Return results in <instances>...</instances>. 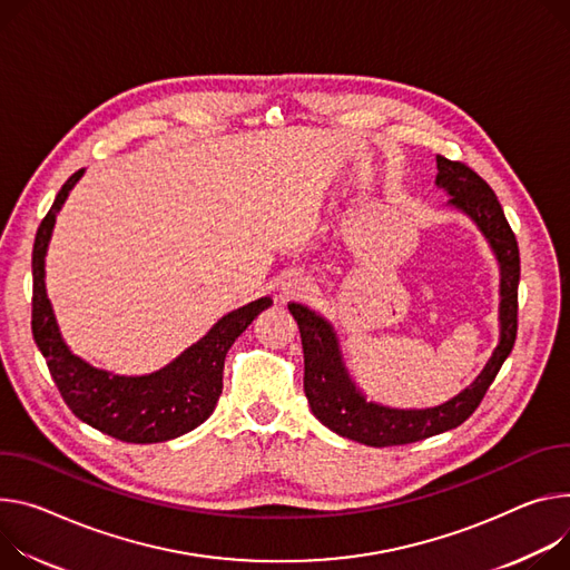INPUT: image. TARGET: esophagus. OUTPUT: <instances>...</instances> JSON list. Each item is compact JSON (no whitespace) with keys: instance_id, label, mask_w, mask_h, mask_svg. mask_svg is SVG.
<instances>
[{"instance_id":"obj_1","label":"esophagus","mask_w":570,"mask_h":570,"mask_svg":"<svg viewBox=\"0 0 570 570\" xmlns=\"http://www.w3.org/2000/svg\"><path fill=\"white\" fill-rule=\"evenodd\" d=\"M279 291H282L284 299H299V297H306L308 293L314 291V282L304 277L302 273H291V275L284 277Z\"/></svg>"}]
</instances>
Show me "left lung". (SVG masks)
I'll list each match as a JSON object with an SVG mask.
<instances>
[{"instance_id": "8db88e82", "label": "left lung", "mask_w": 570, "mask_h": 570, "mask_svg": "<svg viewBox=\"0 0 570 570\" xmlns=\"http://www.w3.org/2000/svg\"><path fill=\"white\" fill-rule=\"evenodd\" d=\"M436 170L434 184L450 197L445 206L475 223L500 266V338L473 384L448 402L425 409H400L368 400L345 368L341 343L332 323L316 308L297 302L288 304V312L299 327L304 352V393L314 416L338 436L373 448L404 445L459 428L482 402L513 347L515 327H519V321H515L521 279L519 243H515L495 193L478 173L463 164L436 157Z\"/></svg>"}]
</instances>
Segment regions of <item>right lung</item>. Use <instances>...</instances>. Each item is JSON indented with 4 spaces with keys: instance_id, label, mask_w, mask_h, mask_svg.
<instances>
[{
    "instance_id": "obj_1",
    "label": "right lung",
    "mask_w": 570,
    "mask_h": 570,
    "mask_svg": "<svg viewBox=\"0 0 570 570\" xmlns=\"http://www.w3.org/2000/svg\"><path fill=\"white\" fill-rule=\"evenodd\" d=\"M83 170L59 190L33 243L31 332L66 404L90 428L127 443H161L177 439L212 416L223 393L225 356L252 321L273 304L258 297L225 314L197 343L168 366L149 375H116L90 366L61 336L45 288V256L57 216Z\"/></svg>"
}]
</instances>
